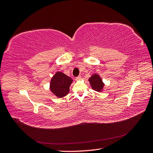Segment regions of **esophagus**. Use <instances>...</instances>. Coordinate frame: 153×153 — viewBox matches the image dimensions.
<instances>
[{"instance_id": "esophagus-1", "label": "esophagus", "mask_w": 153, "mask_h": 153, "mask_svg": "<svg viewBox=\"0 0 153 153\" xmlns=\"http://www.w3.org/2000/svg\"><path fill=\"white\" fill-rule=\"evenodd\" d=\"M82 79V77L80 76H78L77 77H76V80L78 81V80H80Z\"/></svg>"}]
</instances>
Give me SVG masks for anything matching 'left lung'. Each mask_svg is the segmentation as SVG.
I'll use <instances>...</instances> for the list:
<instances>
[{"label": "left lung", "mask_w": 153, "mask_h": 153, "mask_svg": "<svg viewBox=\"0 0 153 153\" xmlns=\"http://www.w3.org/2000/svg\"><path fill=\"white\" fill-rule=\"evenodd\" d=\"M88 81L89 82L92 89L94 91L97 92H102L103 91L105 84L102 80V78L98 74H92L91 76L88 79Z\"/></svg>", "instance_id": "left-lung-1"}]
</instances>
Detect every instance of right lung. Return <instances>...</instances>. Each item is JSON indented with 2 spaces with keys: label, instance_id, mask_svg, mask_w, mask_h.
Instances as JSON below:
<instances>
[{
  "label": "right lung",
  "instance_id": "1",
  "mask_svg": "<svg viewBox=\"0 0 153 153\" xmlns=\"http://www.w3.org/2000/svg\"><path fill=\"white\" fill-rule=\"evenodd\" d=\"M73 83V79L64 73L57 71L51 78L50 90L59 98H63L69 92V87Z\"/></svg>",
  "mask_w": 153,
  "mask_h": 153
}]
</instances>
